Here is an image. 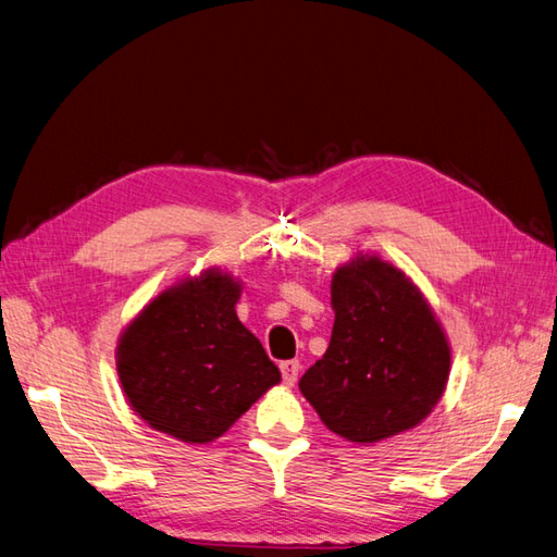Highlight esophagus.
<instances>
[{
  "label": "esophagus",
  "mask_w": 557,
  "mask_h": 557,
  "mask_svg": "<svg viewBox=\"0 0 557 557\" xmlns=\"http://www.w3.org/2000/svg\"><path fill=\"white\" fill-rule=\"evenodd\" d=\"M280 372H282L284 383H287V386H294L298 379V372H301V364H298V360H284V362H280Z\"/></svg>",
  "instance_id": "34e87169"
}]
</instances>
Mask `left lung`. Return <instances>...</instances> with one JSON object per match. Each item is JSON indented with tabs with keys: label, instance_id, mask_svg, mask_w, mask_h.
<instances>
[{
	"label": "left lung",
	"instance_id": "1",
	"mask_svg": "<svg viewBox=\"0 0 557 557\" xmlns=\"http://www.w3.org/2000/svg\"><path fill=\"white\" fill-rule=\"evenodd\" d=\"M330 348L298 381L332 433L369 445L417 428L451 369L445 330L421 289L379 256L355 253L332 277Z\"/></svg>",
	"mask_w": 557,
	"mask_h": 557
}]
</instances>
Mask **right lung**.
Masks as SVG:
<instances>
[{
  "instance_id": "1",
  "label": "right lung",
  "mask_w": 557,
  "mask_h": 557,
  "mask_svg": "<svg viewBox=\"0 0 557 557\" xmlns=\"http://www.w3.org/2000/svg\"><path fill=\"white\" fill-rule=\"evenodd\" d=\"M239 294L237 277L209 268L171 284L124 326L117 376L154 431L207 445L280 383V369L237 318Z\"/></svg>"
}]
</instances>
